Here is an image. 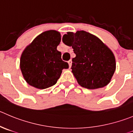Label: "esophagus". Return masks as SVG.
<instances>
[{
	"instance_id": "34e87169",
	"label": "esophagus",
	"mask_w": 133,
	"mask_h": 133,
	"mask_svg": "<svg viewBox=\"0 0 133 133\" xmlns=\"http://www.w3.org/2000/svg\"><path fill=\"white\" fill-rule=\"evenodd\" d=\"M68 63H69V68L71 67V66H72V61L71 60H69V61H68Z\"/></svg>"
}]
</instances>
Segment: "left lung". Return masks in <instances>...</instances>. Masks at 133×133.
Segmentation results:
<instances>
[{
	"instance_id": "obj_1",
	"label": "left lung",
	"mask_w": 133,
	"mask_h": 133,
	"mask_svg": "<svg viewBox=\"0 0 133 133\" xmlns=\"http://www.w3.org/2000/svg\"><path fill=\"white\" fill-rule=\"evenodd\" d=\"M63 43L72 46L76 57L72 59V72L79 85L89 89L106 86L116 70L112 51L98 37L84 31L68 32Z\"/></svg>"
}]
</instances>
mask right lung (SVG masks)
<instances>
[{
    "label": "right lung",
    "mask_w": 133,
    "mask_h": 133,
    "mask_svg": "<svg viewBox=\"0 0 133 133\" xmlns=\"http://www.w3.org/2000/svg\"><path fill=\"white\" fill-rule=\"evenodd\" d=\"M60 42V32L47 31L36 36L23 51L20 69L30 85L40 89L53 86L63 69H69V64L62 60L61 53L57 50Z\"/></svg>",
    "instance_id": "obj_1"
}]
</instances>
